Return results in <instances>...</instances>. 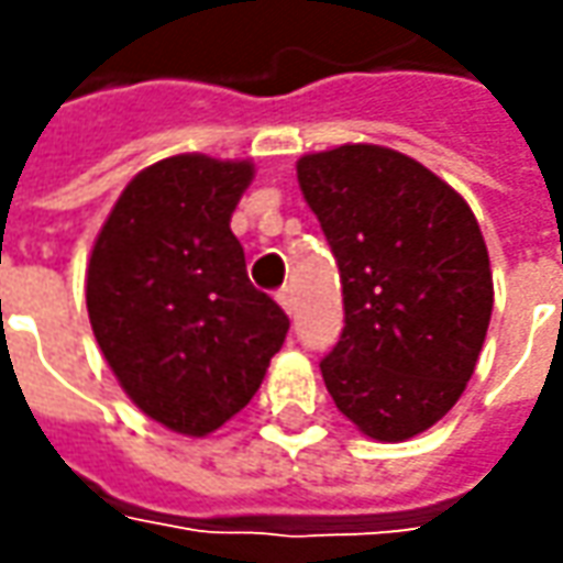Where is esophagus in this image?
<instances>
[{
  "label": "esophagus",
  "mask_w": 563,
  "mask_h": 563,
  "mask_svg": "<svg viewBox=\"0 0 563 563\" xmlns=\"http://www.w3.org/2000/svg\"><path fill=\"white\" fill-rule=\"evenodd\" d=\"M275 297H278V303H282V310H285V313L291 316V313H294V294H291V288H282V291L275 294Z\"/></svg>",
  "instance_id": "1"
}]
</instances>
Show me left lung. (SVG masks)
I'll return each instance as SVG.
<instances>
[{"label": "left lung", "mask_w": 563, "mask_h": 563, "mask_svg": "<svg viewBox=\"0 0 563 563\" xmlns=\"http://www.w3.org/2000/svg\"><path fill=\"white\" fill-rule=\"evenodd\" d=\"M335 253L344 329L319 369L363 435L404 442L464 395L492 319V269L464 197L417 159L344 143L297 163Z\"/></svg>", "instance_id": "obj_1"}]
</instances>
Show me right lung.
I'll list each match as a JSON object with an SVG mask.
<instances>
[{
    "label": "right lung",
    "mask_w": 563,
    "mask_h": 563,
    "mask_svg": "<svg viewBox=\"0 0 563 563\" xmlns=\"http://www.w3.org/2000/svg\"><path fill=\"white\" fill-rule=\"evenodd\" d=\"M250 163L200 153L143 168L121 190L87 269V313L128 398L181 435L247 407L288 316L247 278L231 212Z\"/></svg>",
    "instance_id": "right-lung-1"
}]
</instances>
